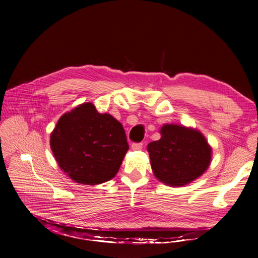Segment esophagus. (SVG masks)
I'll return each instance as SVG.
<instances>
[{
	"mask_svg": "<svg viewBox=\"0 0 258 258\" xmlns=\"http://www.w3.org/2000/svg\"><path fill=\"white\" fill-rule=\"evenodd\" d=\"M142 147H143V143H142V142H139V143H132V145H131V148H132V150H135V151L141 150Z\"/></svg>",
	"mask_w": 258,
	"mask_h": 258,
	"instance_id": "esophagus-1",
	"label": "esophagus"
}]
</instances>
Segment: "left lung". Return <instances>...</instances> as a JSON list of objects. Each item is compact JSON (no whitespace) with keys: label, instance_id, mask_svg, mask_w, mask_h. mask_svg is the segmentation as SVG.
Wrapping results in <instances>:
<instances>
[{"label":"left lung","instance_id":"1","mask_svg":"<svg viewBox=\"0 0 258 258\" xmlns=\"http://www.w3.org/2000/svg\"><path fill=\"white\" fill-rule=\"evenodd\" d=\"M161 138L147 146L155 176L171 186H182L208 169L211 147L199 131L165 124Z\"/></svg>","mask_w":258,"mask_h":258}]
</instances>
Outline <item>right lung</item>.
<instances>
[{
  "label": "right lung",
  "mask_w": 258,
  "mask_h": 258,
  "mask_svg": "<svg viewBox=\"0 0 258 258\" xmlns=\"http://www.w3.org/2000/svg\"><path fill=\"white\" fill-rule=\"evenodd\" d=\"M50 147L59 167L81 184L108 181L118 172L129 150L121 123L84 103L60 117L50 136Z\"/></svg>",
  "instance_id": "1"
}]
</instances>
